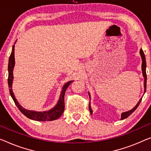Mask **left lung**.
Returning <instances> with one entry per match:
<instances>
[{"mask_svg":"<svg viewBox=\"0 0 151 151\" xmlns=\"http://www.w3.org/2000/svg\"><path fill=\"white\" fill-rule=\"evenodd\" d=\"M140 55H141V58H142V74H143V76L144 78H145V83H144V85H145V93L146 91V88H147V73H146V67H147V63H146V59H145V53H144L142 49H140ZM142 101V98L140 99V100H139V102L138 104H136V106H135L134 109H132V110H130V111H127V112H123V113L121 114V120H123V119H125L127 117H128L130 114H132L133 112L136 111V109L138 108V106L140 104V102ZM89 109L90 111V112H91V114H92V110L91 109V107H90V105L89 104Z\"/></svg>","mask_w":151,"mask_h":151,"instance_id":"obj_1","label":"left lung"}]
</instances>
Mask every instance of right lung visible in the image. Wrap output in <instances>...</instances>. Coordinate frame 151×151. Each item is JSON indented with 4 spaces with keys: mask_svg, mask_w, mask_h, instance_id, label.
Masks as SVG:
<instances>
[{
    "mask_svg": "<svg viewBox=\"0 0 151 151\" xmlns=\"http://www.w3.org/2000/svg\"><path fill=\"white\" fill-rule=\"evenodd\" d=\"M14 45H13L12 51L9 57V65H8V71H9V76H8V85H9V89L10 94L12 97L13 101H14L15 104H16L18 109L24 115L27 117L32 119V120L38 121H53L56 120L58 119L60 116L62 115L63 112L64 111V95L66 90L67 89L71 82L69 81L65 84V85L63 87L61 96H60V100L58 101L57 105L55 107L49 111L45 112H35L32 111H28V110L24 109L22 108L20 104L17 101L16 99L15 98L14 94L13 93L12 91V82H13V67L15 65V58H14Z\"/></svg>",
    "mask_w": 151,
    "mask_h": 151,
    "instance_id": "obj_1",
    "label": "right lung"
}]
</instances>
